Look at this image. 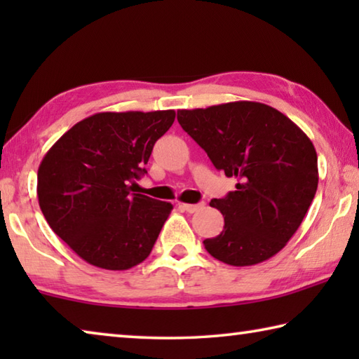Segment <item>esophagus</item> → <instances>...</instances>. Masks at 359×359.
Wrapping results in <instances>:
<instances>
[{
  "label": "esophagus",
  "mask_w": 359,
  "mask_h": 359,
  "mask_svg": "<svg viewBox=\"0 0 359 359\" xmlns=\"http://www.w3.org/2000/svg\"><path fill=\"white\" fill-rule=\"evenodd\" d=\"M180 205H182V208H184V210L190 212V214H193V212L201 210L204 208L203 203H199V204H180Z\"/></svg>",
  "instance_id": "34e87169"
}]
</instances>
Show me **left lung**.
Returning a JSON list of instances; mask_svg holds the SVG:
<instances>
[{
  "label": "left lung",
  "mask_w": 359,
  "mask_h": 359,
  "mask_svg": "<svg viewBox=\"0 0 359 359\" xmlns=\"http://www.w3.org/2000/svg\"><path fill=\"white\" fill-rule=\"evenodd\" d=\"M182 128L236 190L210 205L224 217L223 231L205 239L215 259L253 266L287 245L301 226L318 187L317 151L294 121L255 101L177 111Z\"/></svg>",
  "instance_id": "1"
}]
</instances>
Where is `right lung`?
I'll use <instances>...</instances> for the list:
<instances>
[{
  "mask_svg": "<svg viewBox=\"0 0 359 359\" xmlns=\"http://www.w3.org/2000/svg\"><path fill=\"white\" fill-rule=\"evenodd\" d=\"M174 118L172 109L90 115L42 158L39 208L53 233L88 264L126 271L150 255L172 204L131 191Z\"/></svg>",
  "mask_w": 359,
  "mask_h": 359,
  "instance_id": "1",
  "label": "right lung"
}]
</instances>
